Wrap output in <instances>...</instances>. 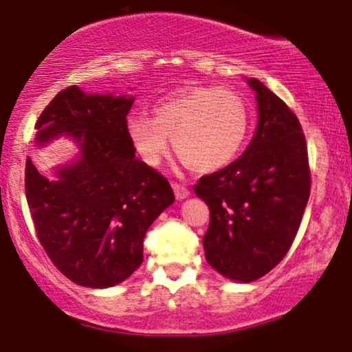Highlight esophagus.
<instances>
[{
    "mask_svg": "<svg viewBox=\"0 0 352 352\" xmlns=\"http://www.w3.org/2000/svg\"><path fill=\"white\" fill-rule=\"evenodd\" d=\"M172 187H173V192H175V197H177V199H186V197H189L190 190L187 189V187L184 186V184L173 182Z\"/></svg>",
    "mask_w": 352,
    "mask_h": 352,
    "instance_id": "esophagus-1",
    "label": "esophagus"
}]
</instances>
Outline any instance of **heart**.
I'll return each instance as SVG.
<instances>
[{
	"instance_id": "1",
	"label": "heart",
	"mask_w": 352,
	"mask_h": 352,
	"mask_svg": "<svg viewBox=\"0 0 352 352\" xmlns=\"http://www.w3.org/2000/svg\"><path fill=\"white\" fill-rule=\"evenodd\" d=\"M131 144L148 165H158L168 151L196 173H211L228 165L243 148L250 129V110L236 91L194 87L170 95L148 116L127 119Z\"/></svg>"
}]
</instances>
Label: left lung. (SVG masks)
Returning a JSON list of instances; mask_svg holds the SVG:
<instances>
[{
    "label": "left lung",
    "mask_w": 352,
    "mask_h": 352,
    "mask_svg": "<svg viewBox=\"0 0 352 352\" xmlns=\"http://www.w3.org/2000/svg\"><path fill=\"white\" fill-rule=\"evenodd\" d=\"M258 107L257 131L240 158L194 186L209 208L202 245L206 261L233 281L262 278L294 242L311 175L303 129L281 98L250 78Z\"/></svg>",
    "instance_id": "obj_1"
}]
</instances>
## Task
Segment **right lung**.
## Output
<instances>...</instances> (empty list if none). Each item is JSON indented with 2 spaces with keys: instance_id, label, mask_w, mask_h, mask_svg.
Listing matches in <instances>:
<instances>
[{
  "instance_id": "right-lung-1",
  "label": "right lung",
  "mask_w": 352,
  "mask_h": 352,
  "mask_svg": "<svg viewBox=\"0 0 352 352\" xmlns=\"http://www.w3.org/2000/svg\"><path fill=\"white\" fill-rule=\"evenodd\" d=\"M133 97L59 91L35 122L37 143L66 133L81 158L58 180L25 163V196L35 235L52 264L73 283L110 287L143 262L151 223L173 202L168 180L136 158L127 136Z\"/></svg>"
}]
</instances>
